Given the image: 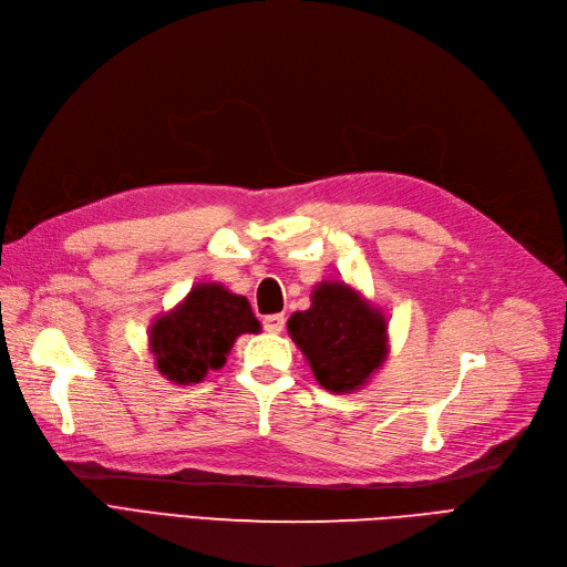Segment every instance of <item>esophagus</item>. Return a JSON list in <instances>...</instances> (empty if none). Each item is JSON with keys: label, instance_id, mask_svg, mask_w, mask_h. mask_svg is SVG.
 I'll list each match as a JSON object with an SVG mask.
<instances>
[{"label": "esophagus", "instance_id": "obj_1", "mask_svg": "<svg viewBox=\"0 0 567 567\" xmlns=\"http://www.w3.org/2000/svg\"><path fill=\"white\" fill-rule=\"evenodd\" d=\"M264 330L270 334H280L285 330V316L276 313V316H266L264 318Z\"/></svg>", "mask_w": 567, "mask_h": 567}]
</instances>
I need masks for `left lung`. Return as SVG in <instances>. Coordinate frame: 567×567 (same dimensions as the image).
Returning <instances> with one entry per match:
<instances>
[{
	"instance_id": "obj_1",
	"label": "left lung",
	"mask_w": 567,
	"mask_h": 567,
	"mask_svg": "<svg viewBox=\"0 0 567 567\" xmlns=\"http://www.w3.org/2000/svg\"><path fill=\"white\" fill-rule=\"evenodd\" d=\"M316 381L330 393H355L383 368L389 318L360 289L343 280H322L310 291V308L287 320Z\"/></svg>"
}]
</instances>
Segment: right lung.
Wrapping results in <instances>:
<instances>
[{
    "mask_svg": "<svg viewBox=\"0 0 567 567\" xmlns=\"http://www.w3.org/2000/svg\"><path fill=\"white\" fill-rule=\"evenodd\" d=\"M259 332L261 322L247 297L221 282H199L172 310L153 318L148 349L164 379L190 386L224 368L237 337Z\"/></svg>",
    "mask_w": 567,
    "mask_h": 567,
    "instance_id": "obj_1",
    "label": "right lung"
}]
</instances>
